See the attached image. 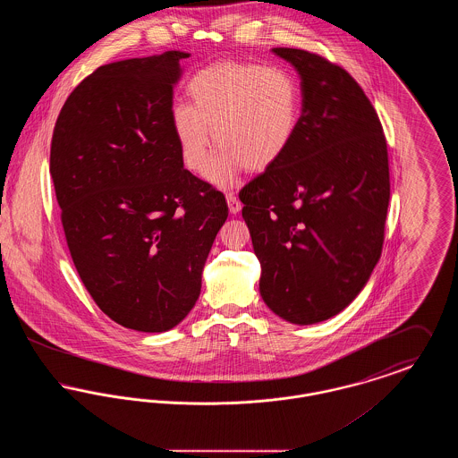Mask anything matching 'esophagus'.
Listing matches in <instances>:
<instances>
[{
	"mask_svg": "<svg viewBox=\"0 0 458 458\" xmlns=\"http://www.w3.org/2000/svg\"><path fill=\"white\" fill-rule=\"evenodd\" d=\"M226 202H228V209L232 215H237L242 209V202L233 192H226Z\"/></svg>",
	"mask_w": 458,
	"mask_h": 458,
	"instance_id": "obj_1",
	"label": "esophagus"
}]
</instances>
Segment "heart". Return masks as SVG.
<instances>
[{
  "mask_svg": "<svg viewBox=\"0 0 458 458\" xmlns=\"http://www.w3.org/2000/svg\"><path fill=\"white\" fill-rule=\"evenodd\" d=\"M189 103H174L172 127L185 165L202 174L211 159L210 131L223 148L208 178L219 187L239 170L264 172L288 151L301 120V88L284 66L219 62L187 82Z\"/></svg>",
  "mask_w": 458,
  "mask_h": 458,
  "instance_id": "b5f03b06",
  "label": "heart"
}]
</instances>
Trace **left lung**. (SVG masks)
Instances as JSON below:
<instances>
[{
    "label": "left lung",
    "instance_id": "obj_1",
    "mask_svg": "<svg viewBox=\"0 0 458 458\" xmlns=\"http://www.w3.org/2000/svg\"><path fill=\"white\" fill-rule=\"evenodd\" d=\"M301 75L302 114L284 157L242 189L262 301L293 325L342 312L385 242L388 148L369 98L345 68L273 47Z\"/></svg>",
    "mask_w": 458,
    "mask_h": 458
}]
</instances>
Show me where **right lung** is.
Segmentation results:
<instances>
[{
    "label": "right lung",
    "instance_id": "right-lung-1",
    "mask_svg": "<svg viewBox=\"0 0 458 458\" xmlns=\"http://www.w3.org/2000/svg\"><path fill=\"white\" fill-rule=\"evenodd\" d=\"M185 51L99 66L58 114L49 172L66 245L98 307L161 333L196 305L228 216L225 196L183 168L172 127Z\"/></svg>",
    "mask_w": 458,
    "mask_h": 458
}]
</instances>
